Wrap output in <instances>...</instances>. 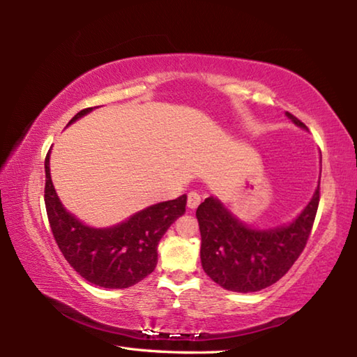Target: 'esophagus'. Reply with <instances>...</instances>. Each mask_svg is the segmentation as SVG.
Instances as JSON below:
<instances>
[{
    "label": "esophagus",
    "instance_id": "1",
    "mask_svg": "<svg viewBox=\"0 0 357 357\" xmlns=\"http://www.w3.org/2000/svg\"><path fill=\"white\" fill-rule=\"evenodd\" d=\"M202 202V195L195 190L189 192V195H187V206H189L190 209H195L198 204H200Z\"/></svg>",
    "mask_w": 357,
    "mask_h": 357
}]
</instances>
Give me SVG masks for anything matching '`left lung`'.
<instances>
[{
    "mask_svg": "<svg viewBox=\"0 0 357 357\" xmlns=\"http://www.w3.org/2000/svg\"><path fill=\"white\" fill-rule=\"evenodd\" d=\"M285 114L294 126L307 130L291 113ZM318 203L319 184L291 222L255 228L234 215L217 197H208L197 209L204 273L228 291L253 293L274 285L304 250Z\"/></svg>",
    "mask_w": 357,
    "mask_h": 357,
    "instance_id": "left-lung-1",
    "label": "left lung"
}]
</instances>
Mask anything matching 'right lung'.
<instances>
[{
	"label": "right lung",
	"mask_w": 357,
	"mask_h": 357,
	"mask_svg": "<svg viewBox=\"0 0 357 357\" xmlns=\"http://www.w3.org/2000/svg\"><path fill=\"white\" fill-rule=\"evenodd\" d=\"M94 108L78 112L68 126ZM185 204L187 195H181L176 200L151 204L116 225L89 227L59 200L52 183L50 151L45 157V208L53 236L72 268L98 287L129 288L153 273L159 241L185 213Z\"/></svg>",
	"instance_id": "obj_1"
}]
</instances>
